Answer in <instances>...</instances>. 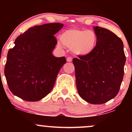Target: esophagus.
Here are the masks:
<instances>
[{"instance_id": "esophagus-1", "label": "esophagus", "mask_w": 132, "mask_h": 132, "mask_svg": "<svg viewBox=\"0 0 132 132\" xmlns=\"http://www.w3.org/2000/svg\"><path fill=\"white\" fill-rule=\"evenodd\" d=\"M66 60H67V61H69V62L72 61V57H70V56L68 57Z\"/></svg>"}]
</instances>
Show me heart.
<instances>
[{"label": "heart", "instance_id": "b5f03b06", "mask_svg": "<svg viewBox=\"0 0 132 132\" xmlns=\"http://www.w3.org/2000/svg\"><path fill=\"white\" fill-rule=\"evenodd\" d=\"M60 40L62 44L76 55L84 56L93 52L97 45L98 38L93 30L73 28L64 31Z\"/></svg>", "mask_w": 132, "mask_h": 132}]
</instances>
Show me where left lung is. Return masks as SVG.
I'll use <instances>...</instances> for the list:
<instances>
[{"instance_id":"obj_1","label":"left lung","mask_w":132,"mask_h":132,"mask_svg":"<svg viewBox=\"0 0 132 132\" xmlns=\"http://www.w3.org/2000/svg\"><path fill=\"white\" fill-rule=\"evenodd\" d=\"M97 45L90 54L72 60L79 95L92 104H102L117 95L126 61L122 40L110 30L94 27Z\"/></svg>"}]
</instances>
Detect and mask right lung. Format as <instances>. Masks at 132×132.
Here are the masks:
<instances>
[{"label": "right lung", "instance_id": "right-lung-1", "mask_svg": "<svg viewBox=\"0 0 132 132\" xmlns=\"http://www.w3.org/2000/svg\"><path fill=\"white\" fill-rule=\"evenodd\" d=\"M63 27L51 23L28 28L15 40L9 50L4 74L13 94L30 102L38 101L53 88L65 57L54 56L57 44L54 35Z\"/></svg>", "mask_w": 132, "mask_h": 132}]
</instances>
